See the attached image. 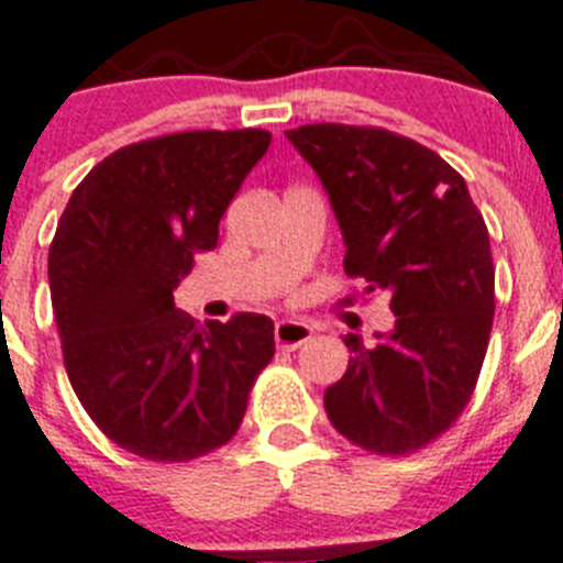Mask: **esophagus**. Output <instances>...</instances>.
I'll list each match as a JSON object with an SVG mask.
<instances>
[{"instance_id":"1","label":"esophagus","mask_w":563,"mask_h":563,"mask_svg":"<svg viewBox=\"0 0 563 563\" xmlns=\"http://www.w3.org/2000/svg\"><path fill=\"white\" fill-rule=\"evenodd\" d=\"M313 336V328L306 322H294V319H283L275 328V342L280 351H297L300 344H306Z\"/></svg>"}]
</instances>
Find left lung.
Wrapping results in <instances>:
<instances>
[{"mask_svg":"<svg viewBox=\"0 0 563 563\" xmlns=\"http://www.w3.org/2000/svg\"><path fill=\"white\" fill-rule=\"evenodd\" d=\"M328 190L344 272L389 291L398 319L325 389L339 434L376 454H409L452 427L477 387L494 325V261L465 179L427 145L373 125L286 131Z\"/></svg>","mask_w":563,"mask_h":563,"instance_id":"1","label":"left lung"}]
</instances>
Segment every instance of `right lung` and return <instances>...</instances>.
<instances>
[{"label": "right lung", "instance_id": "obj_1", "mask_svg": "<svg viewBox=\"0 0 563 563\" xmlns=\"http://www.w3.org/2000/svg\"><path fill=\"white\" fill-rule=\"evenodd\" d=\"M269 143V131L238 129L125 145L60 216L47 272L64 367L100 432L136 457L187 463L232 440L275 356L269 317L201 328L174 306Z\"/></svg>", "mask_w": 563, "mask_h": 563}]
</instances>
